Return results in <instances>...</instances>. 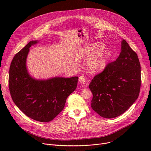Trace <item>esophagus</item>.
Masks as SVG:
<instances>
[{
	"instance_id": "obj_1",
	"label": "esophagus",
	"mask_w": 151,
	"mask_h": 151,
	"mask_svg": "<svg viewBox=\"0 0 151 151\" xmlns=\"http://www.w3.org/2000/svg\"><path fill=\"white\" fill-rule=\"evenodd\" d=\"M79 81H80V83L83 84H86V78L84 76H80L79 77Z\"/></svg>"
}]
</instances>
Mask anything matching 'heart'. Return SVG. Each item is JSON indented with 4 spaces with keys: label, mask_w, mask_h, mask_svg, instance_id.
<instances>
[{
    "label": "heart",
    "mask_w": 151,
    "mask_h": 151,
    "mask_svg": "<svg viewBox=\"0 0 151 151\" xmlns=\"http://www.w3.org/2000/svg\"><path fill=\"white\" fill-rule=\"evenodd\" d=\"M104 46V44L100 42L91 43L78 51L77 53V59L78 60L88 58L91 55L86 62L87 69L90 73H96L99 72L105 67L107 52L102 49Z\"/></svg>",
    "instance_id": "b5f03b06"
}]
</instances>
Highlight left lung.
<instances>
[{"label": "left lung", "instance_id": "obj_1", "mask_svg": "<svg viewBox=\"0 0 151 151\" xmlns=\"http://www.w3.org/2000/svg\"><path fill=\"white\" fill-rule=\"evenodd\" d=\"M141 83L137 53L124 39L117 59L106 64L89 85L91 107L102 117L114 118L125 112L138 99Z\"/></svg>", "mask_w": 151, "mask_h": 151}]
</instances>
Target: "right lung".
Instances as JSON below:
<instances>
[{
	"instance_id": "add662e5",
	"label": "right lung",
	"mask_w": 151,
	"mask_h": 151,
	"mask_svg": "<svg viewBox=\"0 0 151 151\" xmlns=\"http://www.w3.org/2000/svg\"><path fill=\"white\" fill-rule=\"evenodd\" d=\"M31 41L14 56L9 70V86L13 102L21 111L35 121L50 122L65 106L66 100L77 87L78 77L36 80L27 73L26 60Z\"/></svg>"
}]
</instances>
